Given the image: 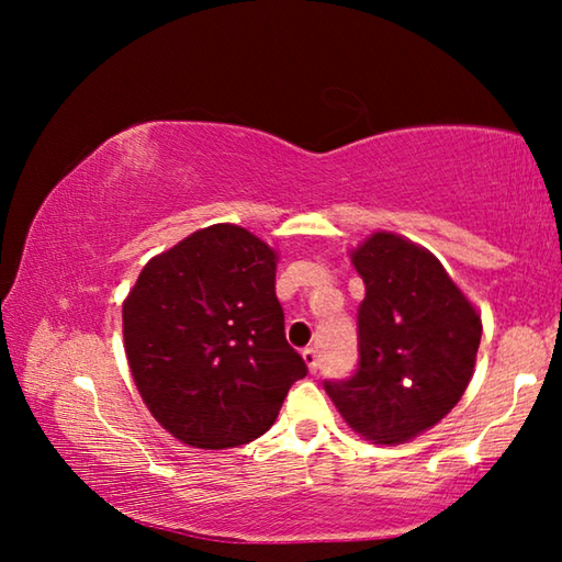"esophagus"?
I'll return each mask as SVG.
<instances>
[{
	"label": "esophagus",
	"mask_w": 562,
	"mask_h": 562,
	"mask_svg": "<svg viewBox=\"0 0 562 562\" xmlns=\"http://www.w3.org/2000/svg\"><path fill=\"white\" fill-rule=\"evenodd\" d=\"M302 359H304V364H307V369L312 374L317 372V367H319V357H317V351L315 349H304L302 351Z\"/></svg>",
	"instance_id": "1"
}]
</instances>
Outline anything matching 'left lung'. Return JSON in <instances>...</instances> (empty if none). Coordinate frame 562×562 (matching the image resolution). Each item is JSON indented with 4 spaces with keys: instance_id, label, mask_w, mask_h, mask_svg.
<instances>
[{
    "instance_id": "8db88e82",
    "label": "left lung",
    "mask_w": 562,
    "mask_h": 562,
    "mask_svg": "<svg viewBox=\"0 0 562 562\" xmlns=\"http://www.w3.org/2000/svg\"><path fill=\"white\" fill-rule=\"evenodd\" d=\"M364 280L359 304V367L325 382L361 439L398 446L429 431L461 402L481 345V312L434 252L376 231L349 252Z\"/></svg>"
}]
</instances>
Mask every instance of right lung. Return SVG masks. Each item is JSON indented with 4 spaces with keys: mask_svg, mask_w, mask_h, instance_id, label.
<instances>
[{
    "mask_svg": "<svg viewBox=\"0 0 562 562\" xmlns=\"http://www.w3.org/2000/svg\"><path fill=\"white\" fill-rule=\"evenodd\" d=\"M278 252L233 223L146 262L123 300V347L148 412L178 441L221 451L274 424L307 374L284 339Z\"/></svg>",
    "mask_w": 562,
    "mask_h": 562,
    "instance_id": "add662e5",
    "label": "right lung"
}]
</instances>
